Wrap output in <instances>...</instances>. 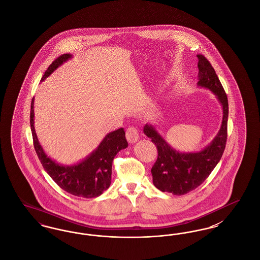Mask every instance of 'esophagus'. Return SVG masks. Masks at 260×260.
Wrapping results in <instances>:
<instances>
[{"label": "esophagus", "mask_w": 260, "mask_h": 260, "mask_svg": "<svg viewBox=\"0 0 260 260\" xmlns=\"http://www.w3.org/2000/svg\"><path fill=\"white\" fill-rule=\"evenodd\" d=\"M125 135H126V139H127V141L129 143H135L139 138V133H138L137 128L135 127V126H129L126 129Z\"/></svg>", "instance_id": "34e87169"}]
</instances>
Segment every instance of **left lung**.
<instances>
[{
  "label": "left lung",
  "mask_w": 260,
  "mask_h": 260,
  "mask_svg": "<svg viewBox=\"0 0 260 260\" xmlns=\"http://www.w3.org/2000/svg\"><path fill=\"white\" fill-rule=\"evenodd\" d=\"M199 87L211 90L223 109L221 127L210 145L196 153H180L161 137L152 124L143 132L158 150V158L151 169L153 183L161 192L184 195L201 185L220 161L227 140L228 99L222 85L210 61L198 54Z\"/></svg>",
  "instance_id": "left-lung-1"
}]
</instances>
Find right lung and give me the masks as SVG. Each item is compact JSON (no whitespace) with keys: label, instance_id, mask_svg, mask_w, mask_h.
I'll return each mask as SVG.
<instances>
[{"label":"right lung","instance_id":"obj_1","mask_svg":"<svg viewBox=\"0 0 260 260\" xmlns=\"http://www.w3.org/2000/svg\"><path fill=\"white\" fill-rule=\"evenodd\" d=\"M70 53H64L52 62L41 79L43 82L62 63L70 59ZM30 125L34 148L45 171L64 191L82 198L100 196L111 184L112 162L117 153L127 147L124 128L114 131L103 138L99 147L85 160L73 166H63L49 158L39 143L34 127V98L31 102Z\"/></svg>","mask_w":260,"mask_h":260}]
</instances>
